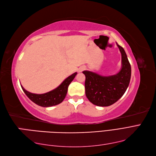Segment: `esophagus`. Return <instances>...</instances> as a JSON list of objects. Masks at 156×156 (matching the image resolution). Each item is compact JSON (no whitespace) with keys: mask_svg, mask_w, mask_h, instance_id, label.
Segmentation results:
<instances>
[{"mask_svg":"<svg viewBox=\"0 0 156 156\" xmlns=\"http://www.w3.org/2000/svg\"><path fill=\"white\" fill-rule=\"evenodd\" d=\"M85 67H84V66L81 67L79 69V72H81V71H83V70H85Z\"/></svg>","mask_w":156,"mask_h":156,"instance_id":"34e87169","label":"esophagus"}]
</instances>
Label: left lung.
<instances>
[{"label":"left lung","instance_id":"8db88e82","mask_svg":"<svg viewBox=\"0 0 156 156\" xmlns=\"http://www.w3.org/2000/svg\"><path fill=\"white\" fill-rule=\"evenodd\" d=\"M122 55V67L119 73L102 76L89 71L85 75V94L89 101L99 107H108L119 101L128 88L131 77V66L126 52L116 43Z\"/></svg>","mask_w":156,"mask_h":156}]
</instances>
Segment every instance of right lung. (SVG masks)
I'll use <instances>...</instances> for the list:
<instances>
[{
    "instance_id": "right-lung-1",
    "label": "right lung",
    "mask_w": 156,
    "mask_h": 156,
    "mask_svg": "<svg viewBox=\"0 0 156 156\" xmlns=\"http://www.w3.org/2000/svg\"><path fill=\"white\" fill-rule=\"evenodd\" d=\"M77 74V72H75L73 74L69 76L56 89L46 93H32L26 90L22 85L21 87L24 93L26 94V96L34 103L43 107H52V106L59 105L64 100L67 93L68 87H69L71 81L73 80Z\"/></svg>"
}]
</instances>
